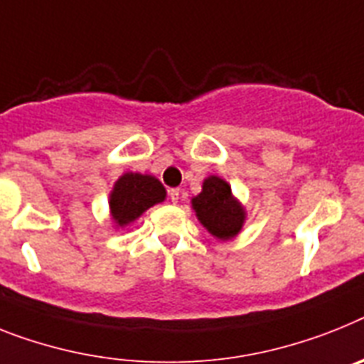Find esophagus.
<instances>
[{
    "label": "esophagus",
    "instance_id": "obj_1",
    "mask_svg": "<svg viewBox=\"0 0 364 364\" xmlns=\"http://www.w3.org/2000/svg\"><path fill=\"white\" fill-rule=\"evenodd\" d=\"M168 196H170V200H172L173 203H177V201L181 200V191H179V188H170V191H168Z\"/></svg>",
    "mask_w": 364,
    "mask_h": 364
}]
</instances>
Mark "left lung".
<instances>
[{
	"instance_id": "obj_1",
	"label": "left lung",
	"mask_w": 364,
	"mask_h": 364,
	"mask_svg": "<svg viewBox=\"0 0 364 364\" xmlns=\"http://www.w3.org/2000/svg\"><path fill=\"white\" fill-rule=\"evenodd\" d=\"M198 218L216 239H233L244 224V210L231 196V187L216 176L207 177L203 191L192 198Z\"/></svg>"
}]
</instances>
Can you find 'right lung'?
<instances>
[{
  "instance_id": "1",
  "label": "right lung",
  "mask_w": 364,
  "mask_h": 364,
  "mask_svg": "<svg viewBox=\"0 0 364 364\" xmlns=\"http://www.w3.org/2000/svg\"><path fill=\"white\" fill-rule=\"evenodd\" d=\"M166 198V191L159 179L142 173H124L111 192L112 220L118 225H127L139 218L146 209Z\"/></svg>"
}]
</instances>
